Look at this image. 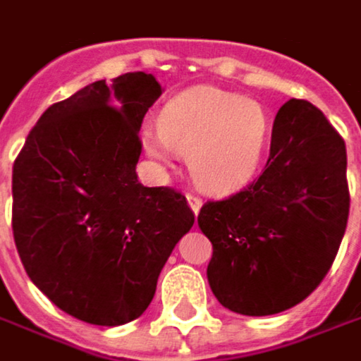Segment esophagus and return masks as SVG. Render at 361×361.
Listing matches in <instances>:
<instances>
[{
  "instance_id": "34e87169",
  "label": "esophagus",
  "mask_w": 361,
  "mask_h": 361,
  "mask_svg": "<svg viewBox=\"0 0 361 361\" xmlns=\"http://www.w3.org/2000/svg\"><path fill=\"white\" fill-rule=\"evenodd\" d=\"M188 204H190V208L194 210V214H198L202 208V198L200 196H196V194H188Z\"/></svg>"
}]
</instances>
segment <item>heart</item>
<instances>
[{
	"mask_svg": "<svg viewBox=\"0 0 361 361\" xmlns=\"http://www.w3.org/2000/svg\"><path fill=\"white\" fill-rule=\"evenodd\" d=\"M267 133L269 118L262 104L216 87H196L163 108L159 128L140 130V145L163 163L176 153L188 157L200 188L228 194L255 173Z\"/></svg>",
	"mask_w": 361,
	"mask_h": 361,
	"instance_id": "obj_1",
	"label": "heart"
}]
</instances>
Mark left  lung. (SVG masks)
Masks as SVG:
<instances>
[{"instance_id":"obj_1","label":"left lung","mask_w":361,"mask_h":361,"mask_svg":"<svg viewBox=\"0 0 361 361\" xmlns=\"http://www.w3.org/2000/svg\"><path fill=\"white\" fill-rule=\"evenodd\" d=\"M350 216L348 153L339 133L307 99L278 110L265 169L241 192L198 214L212 243L206 276L224 308L276 314L323 282Z\"/></svg>"}]
</instances>
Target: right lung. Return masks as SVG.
<instances>
[{
    "label": "right lung",
    "instance_id": "right-lung-1",
    "mask_svg": "<svg viewBox=\"0 0 361 361\" xmlns=\"http://www.w3.org/2000/svg\"><path fill=\"white\" fill-rule=\"evenodd\" d=\"M161 96L151 73L85 85L30 130L11 173V228L28 278L79 321L118 327L151 305L192 228L181 192L138 183V130Z\"/></svg>",
    "mask_w": 361,
    "mask_h": 361
}]
</instances>
